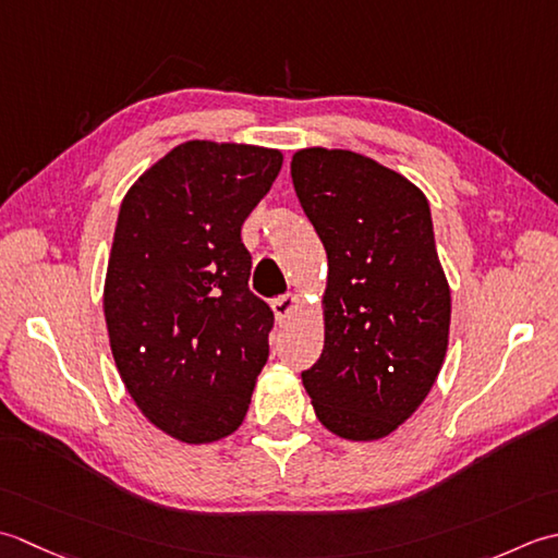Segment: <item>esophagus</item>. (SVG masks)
I'll return each mask as SVG.
<instances>
[{"instance_id": "esophagus-1", "label": "esophagus", "mask_w": 558, "mask_h": 558, "mask_svg": "<svg viewBox=\"0 0 558 558\" xmlns=\"http://www.w3.org/2000/svg\"><path fill=\"white\" fill-rule=\"evenodd\" d=\"M295 305H299V295L295 293H283V295H279V299L271 301V308H275V315L279 323L289 320L291 313L295 311Z\"/></svg>"}]
</instances>
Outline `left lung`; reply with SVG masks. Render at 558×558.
<instances>
[{
  "mask_svg": "<svg viewBox=\"0 0 558 558\" xmlns=\"http://www.w3.org/2000/svg\"><path fill=\"white\" fill-rule=\"evenodd\" d=\"M291 178L327 250L325 347L301 373L332 434L378 440L434 388L450 289L424 192L354 151L303 149Z\"/></svg>",
  "mask_w": 558,
  "mask_h": 558,
  "instance_id": "obj_1",
  "label": "left lung"
}]
</instances>
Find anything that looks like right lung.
Wrapping results in <instances>:
<instances>
[{
    "label": "right lung",
    "mask_w": 558,
    "mask_h": 558,
    "mask_svg": "<svg viewBox=\"0 0 558 558\" xmlns=\"http://www.w3.org/2000/svg\"><path fill=\"white\" fill-rule=\"evenodd\" d=\"M281 161L185 142L120 204L104 295L112 359L142 414L178 440L233 434L267 363L275 313L247 287L241 226Z\"/></svg>",
    "instance_id": "right-lung-1"
}]
</instances>
